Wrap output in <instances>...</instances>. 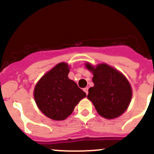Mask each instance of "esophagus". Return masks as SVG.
I'll return each mask as SVG.
<instances>
[{"mask_svg": "<svg viewBox=\"0 0 154 154\" xmlns=\"http://www.w3.org/2000/svg\"><path fill=\"white\" fill-rule=\"evenodd\" d=\"M88 87H86V88H83V91H84L85 92H86V94H88Z\"/></svg>", "mask_w": 154, "mask_h": 154, "instance_id": "esophagus-1", "label": "esophagus"}]
</instances>
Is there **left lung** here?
Returning a JSON list of instances; mask_svg holds the SVG:
<instances>
[{"label": "left lung", "mask_w": 154, "mask_h": 154, "mask_svg": "<svg viewBox=\"0 0 154 154\" xmlns=\"http://www.w3.org/2000/svg\"><path fill=\"white\" fill-rule=\"evenodd\" d=\"M86 66L94 74V86L88 89L87 98L92 102L98 114L108 119L123 114L132 97L128 80L122 73L106 64L94 68L87 63Z\"/></svg>", "instance_id": "8db88e82"}]
</instances>
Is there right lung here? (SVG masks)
Returning a JSON list of instances; mask_svg holds the SVG:
<instances>
[{
  "mask_svg": "<svg viewBox=\"0 0 154 154\" xmlns=\"http://www.w3.org/2000/svg\"><path fill=\"white\" fill-rule=\"evenodd\" d=\"M69 68L61 63L45 74L34 89L38 109L49 119L65 120L81 99L86 97L75 82L68 77Z\"/></svg>",
  "mask_w": 154,
  "mask_h": 154,
  "instance_id": "obj_1",
  "label": "right lung"
}]
</instances>
